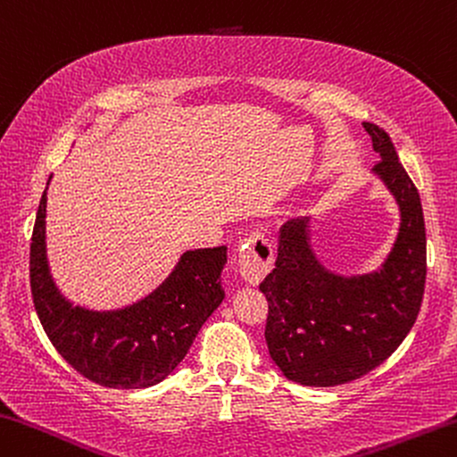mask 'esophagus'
<instances>
[{"mask_svg":"<svg viewBox=\"0 0 457 457\" xmlns=\"http://www.w3.org/2000/svg\"><path fill=\"white\" fill-rule=\"evenodd\" d=\"M273 265V249L271 243L263 235H251L245 238L238 253V268L241 276L247 284L257 286L262 279L268 276Z\"/></svg>","mask_w":457,"mask_h":457,"instance_id":"obj_1","label":"esophagus"}]
</instances>
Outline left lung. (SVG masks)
I'll return each mask as SVG.
<instances>
[{
	"label": "left lung",
	"mask_w": 457,
	"mask_h": 457,
	"mask_svg": "<svg viewBox=\"0 0 457 457\" xmlns=\"http://www.w3.org/2000/svg\"><path fill=\"white\" fill-rule=\"evenodd\" d=\"M380 155L371 173L398 208V233L376 270L337 273L312 249L311 216L279 230L278 259L259 290L270 302L265 341L287 380L339 386L384 363L415 325L425 292L423 206L390 137L363 122Z\"/></svg>",
	"instance_id": "1"
}]
</instances>
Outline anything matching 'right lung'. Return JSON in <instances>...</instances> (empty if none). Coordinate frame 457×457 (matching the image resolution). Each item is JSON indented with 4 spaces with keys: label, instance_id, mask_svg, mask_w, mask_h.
I'll use <instances>...</instances> for the list:
<instances>
[{
    "label": "right lung",
    "instance_id": "obj_1",
    "mask_svg": "<svg viewBox=\"0 0 457 457\" xmlns=\"http://www.w3.org/2000/svg\"><path fill=\"white\" fill-rule=\"evenodd\" d=\"M53 178V175H51ZM46 189L30 245V287L40 325L69 366L106 388H149L179 366L222 304L227 247L181 253L155 290L132 304L94 311L59 290L46 255Z\"/></svg>",
    "mask_w": 457,
    "mask_h": 457
}]
</instances>
